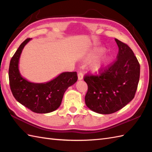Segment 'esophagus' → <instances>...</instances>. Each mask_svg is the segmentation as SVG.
Wrapping results in <instances>:
<instances>
[{
  "instance_id": "34e87169",
  "label": "esophagus",
  "mask_w": 152,
  "mask_h": 152,
  "mask_svg": "<svg viewBox=\"0 0 152 152\" xmlns=\"http://www.w3.org/2000/svg\"><path fill=\"white\" fill-rule=\"evenodd\" d=\"M78 80H81L83 79V73L82 71H80V72H78Z\"/></svg>"
}]
</instances>
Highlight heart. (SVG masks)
Segmentation results:
<instances>
[{"label":"heart","mask_w":152,"mask_h":152,"mask_svg":"<svg viewBox=\"0 0 152 152\" xmlns=\"http://www.w3.org/2000/svg\"><path fill=\"white\" fill-rule=\"evenodd\" d=\"M105 48H96V49H95L94 51L92 53V54L90 56L89 60L91 61V60H94L96 58H97L98 57H99L101 56V54H102L105 51ZM110 59V57H106L105 58H104L103 59L99 60V61H94L91 65V69L93 71V72H97L101 68L107 63L108 61Z\"/></svg>","instance_id":"obj_1"}]
</instances>
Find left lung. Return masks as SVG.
Returning <instances> with one entry per match:
<instances>
[{"mask_svg": "<svg viewBox=\"0 0 152 152\" xmlns=\"http://www.w3.org/2000/svg\"><path fill=\"white\" fill-rule=\"evenodd\" d=\"M115 40L119 48L116 60L100 69L96 75L83 77L88 86L86 104L102 114L114 113L131 101L140 78V64L133 50L127 44Z\"/></svg>", "mask_w": 152, "mask_h": 152, "instance_id": "8db88e82", "label": "left lung"}]
</instances>
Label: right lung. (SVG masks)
Masks as SVG:
<instances>
[{
	"mask_svg": "<svg viewBox=\"0 0 152 152\" xmlns=\"http://www.w3.org/2000/svg\"><path fill=\"white\" fill-rule=\"evenodd\" d=\"M31 38H27L19 46L10 63L8 76L10 86L17 101L31 111L39 114L51 112L59 107L63 95L69 87L78 80L76 72L61 74L45 83H34L22 78L18 69L21 51Z\"/></svg>",
	"mask_w": 152,
	"mask_h": 152,
	"instance_id": "obj_1",
	"label": "right lung"
}]
</instances>
